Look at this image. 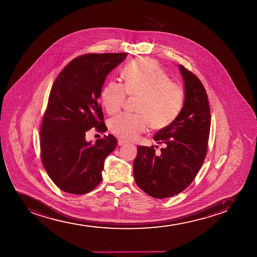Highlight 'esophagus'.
<instances>
[{"label":"esophagus","instance_id":"1","mask_svg":"<svg viewBox=\"0 0 257 257\" xmlns=\"http://www.w3.org/2000/svg\"><path fill=\"white\" fill-rule=\"evenodd\" d=\"M126 143H127V142H125V141H123V140L118 139V141H117L118 146H123V145L126 144Z\"/></svg>","mask_w":257,"mask_h":257}]
</instances>
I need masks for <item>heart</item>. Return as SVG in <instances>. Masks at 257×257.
Wrapping results in <instances>:
<instances>
[{
    "mask_svg": "<svg viewBox=\"0 0 257 257\" xmlns=\"http://www.w3.org/2000/svg\"><path fill=\"white\" fill-rule=\"evenodd\" d=\"M123 85L110 81L101 95L103 107L109 114L118 112L126 96L140 97L139 114L121 113L109 121L114 136L134 141L147 131L163 130L177 119L183 108L184 92L180 85L171 81L168 74L154 60L140 58L128 63L122 71Z\"/></svg>",
    "mask_w": 257,
    "mask_h": 257,
    "instance_id": "heart-1",
    "label": "heart"
}]
</instances>
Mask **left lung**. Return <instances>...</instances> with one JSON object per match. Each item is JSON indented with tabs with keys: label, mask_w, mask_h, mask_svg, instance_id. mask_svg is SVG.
I'll use <instances>...</instances> for the list:
<instances>
[{
	"label": "left lung",
	"mask_w": 257,
	"mask_h": 257,
	"mask_svg": "<svg viewBox=\"0 0 257 257\" xmlns=\"http://www.w3.org/2000/svg\"><path fill=\"white\" fill-rule=\"evenodd\" d=\"M179 70L185 92L183 108L177 119L154 137L165 147L156 154L154 146H139L134 161L136 184L157 199L171 197L186 189L207 155L211 124L207 92L195 74L183 65Z\"/></svg>",
	"instance_id": "8db88e82"
}]
</instances>
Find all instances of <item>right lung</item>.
Segmentation results:
<instances>
[{
	"instance_id": "add662e5",
	"label": "right lung",
	"mask_w": 257,
	"mask_h": 257,
	"mask_svg": "<svg viewBox=\"0 0 257 257\" xmlns=\"http://www.w3.org/2000/svg\"><path fill=\"white\" fill-rule=\"evenodd\" d=\"M127 53L86 54L62 69L50 90L40 128L41 160L50 179L62 191L84 195L100 183L104 160L115 147L112 135L86 142L95 127L105 132L101 91L110 71Z\"/></svg>"
}]
</instances>
